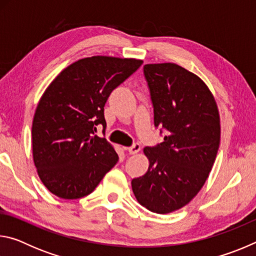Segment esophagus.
I'll use <instances>...</instances> for the list:
<instances>
[{"label":"esophagus","instance_id":"1","mask_svg":"<svg viewBox=\"0 0 256 256\" xmlns=\"http://www.w3.org/2000/svg\"><path fill=\"white\" fill-rule=\"evenodd\" d=\"M126 150L128 151V154H138V151L141 150V146L138 144H134L133 146H128V148Z\"/></svg>","mask_w":256,"mask_h":256}]
</instances>
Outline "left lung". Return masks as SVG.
Masks as SVG:
<instances>
[{
	"instance_id": "left-lung-1",
	"label": "left lung",
	"mask_w": 256,
	"mask_h": 256,
	"mask_svg": "<svg viewBox=\"0 0 256 256\" xmlns=\"http://www.w3.org/2000/svg\"><path fill=\"white\" fill-rule=\"evenodd\" d=\"M154 126L166 136L146 146L148 172L132 180L138 202L156 214L188 204L204 185L220 144L218 107L200 78L174 63L146 64Z\"/></svg>"
}]
</instances>
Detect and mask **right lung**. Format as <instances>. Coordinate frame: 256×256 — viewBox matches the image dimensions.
Instances as JSON below:
<instances>
[{
  "instance_id": "obj_1",
  "label": "right lung",
  "mask_w": 256,
  "mask_h": 256,
  "mask_svg": "<svg viewBox=\"0 0 256 256\" xmlns=\"http://www.w3.org/2000/svg\"><path fill=\"white\" fill-rule=\"evenodd\" d=\"M142 60L92 56L76 60L45 90L32 120V156L38 176L56 196H88L118 156L105 138L104 106L116 86L141 66Z\"/></svg>"
}]
</instances>
